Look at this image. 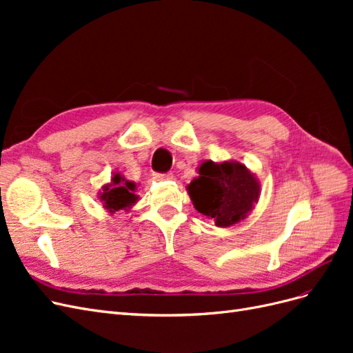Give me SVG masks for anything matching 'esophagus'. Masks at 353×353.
I'll list each match as a JSON object with an SVG mask.
<instances>
[{"label": "esophagus", "instance_id": "obj_1", "mask_svg": "<svg viewBox=\"0 0 353 353\" xmlns=\"http://www.w3.org/2000/svg\"><path fill=\"white\" fill-rule=\"evenodd\" d=\"M156 181H169L174 178V174L172 172H168V174H154L153 176Z\"/></svg>", "mask_w": 353, "mask_h": 353}]
</instances>
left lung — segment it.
<instances>
[{
	"label": "left lung",
	"instance_id": "1",
	"mask_svg": "<svg viewBox=\"0 0 353 353\" xmlns=\"http://www.w3.org/2000/svg\"><path fill=\"white\" fill-rule=\"evenodd\" d=\"M187 190L196 210L221 228L248 218L261 196L258 178L236 160L221 163L205 160Z\"/></svg>",
	"mask_w": 353,
	"mask_h": 353
}]
</instances>
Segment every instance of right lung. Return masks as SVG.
<instances>
[{
    "mask_svg": "<svg viewBox=\"0 0 353 353\" xmlns=\"http://www.w3.org/2000/svg\"><path fill=\"white\" fill-rule=\"evenodd\" d=\"M135 191L137 184L125 179L123 175L117 172L113 175L109 184L101 187L99 199L103 203V208L113 215L114 212L130 210L135 205L140 199L135 194Z\"/></svg>",
    "mask_w": 353,
    "mask_h": 353,
    "instance_id": "1",
    "label": "right lung"
}]
</instances>
